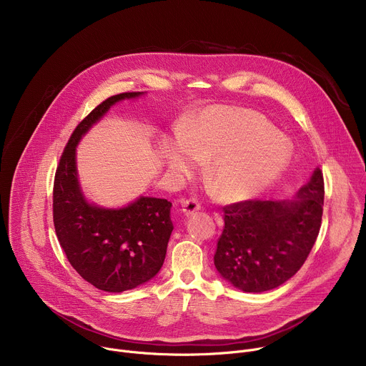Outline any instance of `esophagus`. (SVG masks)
I'll list each match as a JSON object with an SVG mask.
<instances>
[{
	"mask_svg": "<svg viewBox=\"0 0 366 366\" xmlns=\"http://www.w3.org/2000/svg\"><path fill=\"white\" fill-rule=\"evenodd\" d=\"M179 202L182 205V213L185 216H191V214H194L195 212H198L199 208H201L199 201L195 199V198H181Z\"/></svg>",
	"mask_w": 366,
	"mask_h": 366,
	"instance_id": "obj_1",
	"label": "esophagus"
}]
</instances>
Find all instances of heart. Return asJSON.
<instances>
[{"label":"heart","mask_w":366,"mask_h":366,"mask_svg":"<svg viewBox=\"0 0 366 366\" xmlns=\"http://www.w3.org/2000/svg\"><path fill=\"white\" fill-rule=\"evenodd\" d=\"M291 156L288 140L254 112L217 106L208 109L182 142L171 146L167 161L172 171L192 172L208 162L205 177L223 201H240L262 192L285 169Z\"/></svg>","instance_id":"heart-1"}]
</instances>
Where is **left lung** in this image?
Here are the masks:
<instances>
[{
  "instance_id": "8db88e82",
  "label": "left lung",
  "mask_w": 366,
  "mask_h": 366,
  "mask_svg": "<svg viewBox=\"0 0 366 366\" xmlns=\"http://www.w3.org/2000/svg\"><path fill=\"white\" fill-rule=\"evenodd\" d=\"M325 179L316 169L294 201L244 199L223 207L214 265L246 292L274 290L295 275L315 246L323 216Z\"/></svg>"
}]
</instances>
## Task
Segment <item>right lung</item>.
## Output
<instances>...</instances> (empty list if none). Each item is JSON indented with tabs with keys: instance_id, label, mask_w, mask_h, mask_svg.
<instances>
[{
	"instance_id": "1",
	"label": "right lung",
	"mask_w": 366,
	"mask_h": 366,
	"mask_svg": "<svg viewBox=\"0 0 366 366\" xmlns=\"http://www.w3.org/2000/svg\"><path fill=\"white\" fill-rule=\"evenodd\" d=\"M140 94L122 92L98 104L71 134L54 182V224L69 264L107 292L133 290L158 274L174 230L168 199L140 197L120 210H106L85 201L76 178L75 147L82 134L113 104Z\"/></svg>"
}]
</instances>
